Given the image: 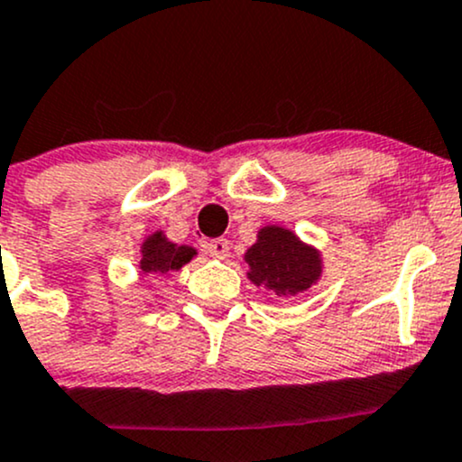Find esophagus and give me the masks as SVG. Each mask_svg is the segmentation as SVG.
Segmentation results:
<instances>
[{"label": "esophagus", "mask_w": 462, "mask_h": 462, "mask_svg": "<svg viewBox=\"0 0 462 462\" xmlns=\"http://www.w3.org/2000/svg\"><path fill=\"white\" fill-rule=\"evenodd\" d=\"M205 249H207V253H209L211 257H216V260H226V257H229L231 246H229V242L225 240V237H217V240L207 242Z\"/></svg>", "instance_id": "1"}]
</instances>
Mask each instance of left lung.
Instances as JSON below:
<instances>
[{"label":"left lung","instance_id":"1","mask_svg":"<svg viewBox=\"0 0 462 462\" xmlns=\"http://www.w3.org/2000/svg\"><path fill=\"white\" fill-rule=\"evenodd\" d=\"M245 262L251 284L277 297L304 295L324 275L321 251L280 225L257 229L255 242L245 251Z\"/></svg>","mask_w":462,"mask_h":462}]
</instances>
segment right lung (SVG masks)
<instances>
[{
	"label": "right lung",
	"mask_w": 462,
	"mask_h": 462,
	"mask_svg": "<svg viewBox=\"0 0 462 462\" xmlns=\"http://www.w3.org/2000/svg\"><path fill=\"white\" fill-rule=\"evenodd\" d=\"M198 255L196 246L178 245L167 237L162 229H156L143 240L141 260H138V275L158 277L167 273L180 271Z\"/></svg>",
	"instance_id": "add662e5"
}]
</instances>
